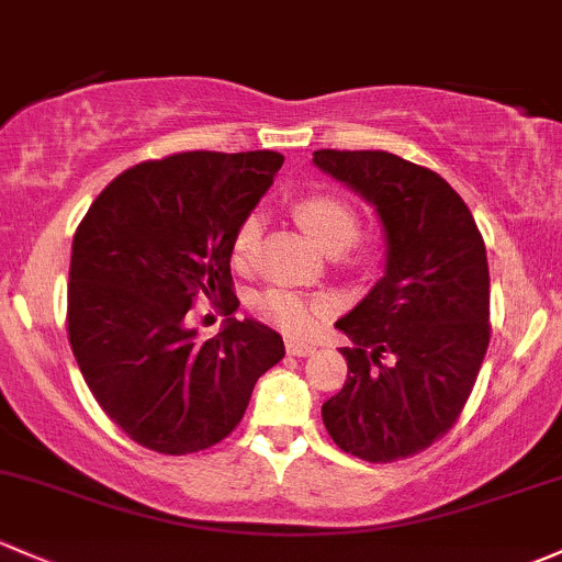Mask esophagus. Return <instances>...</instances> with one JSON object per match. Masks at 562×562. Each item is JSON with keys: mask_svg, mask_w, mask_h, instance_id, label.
<instances>
[{"mask_svg": "<svg viewBox=\"0 0 562 562\" xmlns=\"http://www.w3.org/2000/svg\"><path fill=\"white\" fill-rule=\"evenodd\" d=\"M285 350H288V356H293V358H306V356H312V352H315V347L306 345V341L288 339L285 341Z\"/></svg>", "mask_w": 562, "mask_h": 562, "instance_id": "34e87169", "label": "esophagus"}]
</instances>
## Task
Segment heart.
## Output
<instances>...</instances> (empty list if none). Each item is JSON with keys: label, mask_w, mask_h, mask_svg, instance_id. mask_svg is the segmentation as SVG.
Returning a JSON list of instances; mask_svg holds the SVG:
<instances>
[{"label": "heart", "mask_w": 562, "mask_h": 562, "mask_svg": "<svg viewBox=\"0 0 562 562\" xmlns=\"http://www.w3.org/2000/svg\"><path fill=\"white\" fill-rule=\"evenodd\" d=\"M296 217L301 226H304V232L326 252L347 250L360 234L356 210L345 199L330 196V193H312V196L301 199L296 204ZM261 234L263 217L258 212L241 217V223L232 236V261L239 269H250L256 263ZM252 306H256L258 317L269 323V326L285 330L291 336H304L315 328L321 317L334 312L336 304L326 293L304 296V293L288 291V288H266L252 301Z\"/></svg>", "instance_id": "obj_1"}]
</instances>
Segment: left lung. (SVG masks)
Segmentation results:
<instances>
[{
	"mask_svg": "<svg viewBox=\"0 0 562 562\" xmlns=\"http://www.w3.org/2000/svg\"><path fill=\"white\" fill-rule=\"evenodd\" d=\"M317 169L376 206L387 258L336 328L352 347L323 404L336 447L369 463L428 450L458 423L490 345V271L474 215L450 182L385 150H315Z\"/></svg>",
	"mask_w": 562,
	"mask_h": 562,
	"instance_id": "obj_1",
	"label": "left lung"
}]
</instances>
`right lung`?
<instances>
[{
  "label": "right lung",
  "instance_id": "right-lung-1",
  "mask_svg": "<svg viewBox=\"0 0 562 562\" xmlns=\"http://www.w3.org/2000/svg\"><path fill=\"white\" fill-rule=\"evenodd\" d=\"M274 150L177 153L126 169L88 206L72 241L69 345L108 417L161 454L226 439L258 376L285 356L277 330L226 317L202 341L199 299L234 315L232 236L274 182Z\"/></svg>",
  "mask_w": 562,
  "mask_h": 562
}]
</instances>
